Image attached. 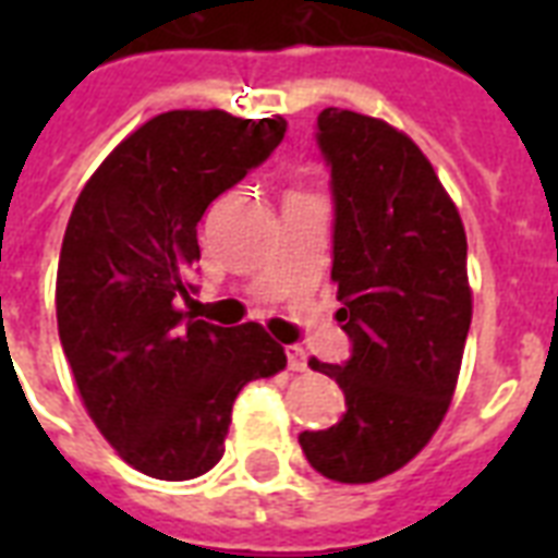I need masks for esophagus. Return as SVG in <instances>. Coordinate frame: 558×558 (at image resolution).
<instances>
[{
    "label": "esophagus",
    "instance_id": "1",
    "mask_svg": "<svg viewBox=\"0 0 558 558\" xmlns=\"http://www.w3.org/2000/svg\"><path fill=\"white\" fill-rule=\"evenodd\" d=\"M287 362H289V371L301 373V371H306V362H310V359H306V350L304 348H298V344H289V348H287Z\"/></svg>",
    "mask_w": 558,
    "mask_h": 558
}]
</instances>
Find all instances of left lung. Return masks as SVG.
<instances>
[{
  "mask_svg": "<svg viewBox=\"0 0 558 558\" xmlns=\"http://www.w3.org/2000/svg\"><path fill=\"white\" fill-rule=\"evenodd\" d=\"M332 187L336 318L350 359L327 373L348 411L298 437L339 484H373L432 440L449 411L472 324L466 231L432 161L379 118L330 107L315 133Z\"/></svg>",
  "mask_w": 558,
  "mask_h": 558,
  "instance_id": "obj_1",
  "label": "left lung"
}]
</instances>
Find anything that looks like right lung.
Returning a JSON list of instances; mask_svg holds the SVG:
<instances>
[{
	"label": "right lung",
	"instance_id": "right-lung-1",
	"mask_svg": "<svg viewBox=\"0 0 558 558\" xmlns=\"http://www.w3.org/2000/svg\"><path fill=\"white\" fill-rule=\"evenodd\" d=\"M283 133L280 116L173 109L118 144L74 202L57 266L60 344L98 432L144 475L191 481L217 466L236 393L287 367L260 324L179 310L196 292L202 214Z\"/></svg>",
	"mask_w": 558,
	"mask_h": 558
}]
</instances>
